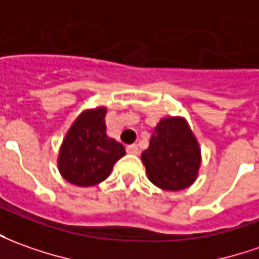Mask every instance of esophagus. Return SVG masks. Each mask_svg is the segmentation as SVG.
I'll return each mask as SVG.
<instances>
[{"label": "esophagus", "mask_w": 259, "mask_h": 259, "mask_svg": "<svg viewBox=\"0 0 259 259\" xmlns=\"http://www.w3.org/2000/svg\"><path fill=\"white\" fill-rule=\"evenodd\" d=\"M126 152L133 153V155H138L140 153V148H138V145H135V144H131V145L126 147Z\"/></svg>", "instance_id": "esophagus-1"}]
</instances>
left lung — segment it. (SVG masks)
<instances>
[{"instance_id": "obj_1", "label": "left lung", "mask_w": 259, "mask_h": 259, "mask_svg": "<svg viewBox=\"0 0 259 259\" xmlns=\"http://www.w3.org/2000/svg\"><path fill=\"white\" fill-rule=\"evenodd\" d=\"M141 159L149 181L163 190H182L197 178L200 148L186 119L169 117L155 126L149 147Z\"/></svg>"}]
</instances>
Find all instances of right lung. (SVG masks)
Instances as JSON below:
<instances>
[{
  "mask_svg": "<svg viewBox=\"0 0 259 259\" xmlns=\"http://www.w3.org/2000/svg\"><path fill=\"white\" fill-rule=\"evenodd\" d=\"M106 112V107L81 112L63 140L59 170L76 186H94L106 181L114 163L125 155L119 142L107 137Z\"/></svg>",
  "mask_w": 259,
  "mask_h": 259,
  "instance_id": "obj_1",
  "label": "right lung"
}]
</instances>
